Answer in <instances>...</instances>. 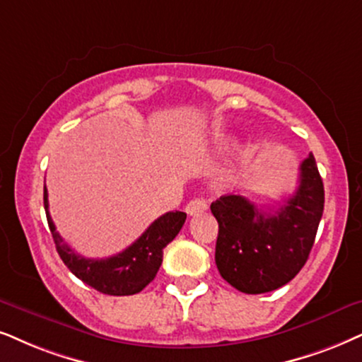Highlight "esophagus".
<instances>
[{
	"mask_svg": "<svg viewBox=\"0 0 362 362\" xmlns=\"http://www.w3.org/2000/svg\"><path fill=\"white\" fill-rule=\"evenodd\" d=\"M205 210H207V202H205L204 199L190 200L185 207V212L189 215H199V214L205 212Z\"/></svg>",
	"mask_w": 362,
	"mask_h": 362,
	"instance_id": "1",
	"label": "esophagus"
}]
</instances>
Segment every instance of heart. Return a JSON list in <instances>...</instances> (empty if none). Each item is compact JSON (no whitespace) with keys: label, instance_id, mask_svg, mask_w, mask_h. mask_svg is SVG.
<instances>
[{"label":"heart","instance_id":"1","mask_svg":"<svg viewBox=\"0 0 362 362\" xmlns=\"http://www.w3.org/2000/svg\"><path fill=\"white\" fill-rule=\"evenodd\" d=\"M234 144H235V140L232 139V136L221 135L214 140V150L215 152H227L228 148L234 147Z\"/></svg>","mask_w":362,"mask_h":362}]
</instances>
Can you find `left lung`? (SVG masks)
Here are the masks:
<instances>
[{"label": "left lung", "instance_id": "left-lung-1", "mask_svg": "<svg viewBox=\"0 0 362 362\" xmlns=\"http://www.w3.org/2000/svg\"><path fill=\"white\" fill-rule=\"evenodd\" d=\"M218 222L215 264L226 281L245 294H264L292 281L314 245L324 210V185L313 153L300 163L294 195L264 212L240 195L210 205Z\"/></svg>", "mask_w": 362, "mask_h": 362}]
</instances>
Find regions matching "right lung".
<instances>
[{
    "label": "right lung",
    "mask_w": 362,
    "mask_h": 362,
    "mask_svg": "<svg viewBox=\"0 0 362 362\" xmlns=\"http://www.w3.org/2000/svg\"><path fill=\"white\" fill-rule=\"evenodd\" d=\"M45 210L54 245L63 262L76 277L95 291L108 296H132L147 287L157 276L163 259V249L175 239L185 223V212H167L158 217L147 230L125 250L107 259H86L76 254L62 235L48 212V194L45 185Z\"/></svg>",
    "instance_id": "add662e5"
}]
</instances>
